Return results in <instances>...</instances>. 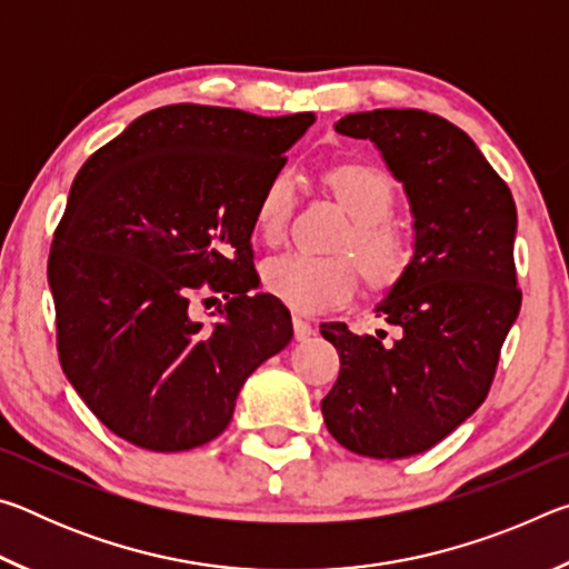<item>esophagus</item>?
I'll use <instances>...</instances> for the list:
<instances>
[{"label":"esophagus","mask_w":569,"mask_h":569,"mask_svg":"<svg viewBox=\"0 0 569 569\" xmlns=\"http://www.w3.org/2000/svg\"><path fill=\"white\" fill-rule=\"evenodd\" d=\"M293 333H296L298 341H306V339H311L316 329L308 321H303L301 316H293Z\"/></svg>","instance_id":"obj_1"}]
</instances>
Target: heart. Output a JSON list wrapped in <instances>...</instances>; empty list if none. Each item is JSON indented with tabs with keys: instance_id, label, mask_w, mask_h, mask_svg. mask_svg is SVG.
Wrapping results in <instances>:
<instances>
[{
	"instance_id": "b5f03b06",
	"label": "heart",
	"mask_w": 569,
	"mask_h": 569,
	"mask_svg": "<svg viewBox=\"0 0 569 569\" xmlns=\"http://www.w3.org/2000/svg\"><path fill=\"white\" fill-rule=\"evenodd\" d=\"M329 186L356 220L343 250L359 258L363 278L373 288H391L411 263L407 236L389 223L397 190L387 172L371 166H341L329 172ZM298 176L281 168L266 182L256 203V233L278 243L291 223ZM263 286L298 313H321L349 303L359 288V268L346 256H313L288 250L263 266Z\"/></svg>"
}]
</instances>
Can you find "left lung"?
<instances>
[{
  "instance_id": "left-lung-1",
  "label": "left lung",
  "mask_w": 569,
  "mask_h": 569,
  "mask_svg": "<svg viewBox=\"0 0 569 569\" xmlns=\"http://www.w3.org/2000/svg\"><path fill=\"white\" fill-rule=\"evenodd\" d=\"M336 132L371 140L407 190L417 243L377 313L393 336L323 323L341 371L321 401L331 437L356 455H419L469 419L492 389L522 306L517 208L465 130L423 110L346 114Z\"/></svg>"
}]
</instances>
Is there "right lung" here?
Here are the masks:
<instances>
[{"mask_svg": "<svg viewBox=\"0 0 569 569\" xmlns=\"http://www.w3.org/2000/svg\"><path fill=\"white\" fill-rule=\"evenodd\" d=\"M313 112L213 104L146 112L77 172L47 278L64 377L112 435L186 451L223 435L238 391L293 336L258 286L256 203ZM220 292L213 330L191 319Z\"/></svg>", "mask_w": 569, "mask_h": 569, "instance_id": "obj_1", "label": "right lung"}]
</instances>
